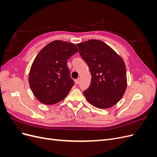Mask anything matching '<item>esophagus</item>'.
<instances>
[{
    "label": "esophagus",
    "instance_id": "obj_1",
    "mask_svg": "<svg viewBox=\"0 0 157 157\" xmlns=\"http://www.w3.org/2000/svg\"><path fill=\"white\" fill-rule=\"evenodd\" d=\"M75 82L76 84H78L79 82H80V80H79V79H77V80H75Z\"/></svg>",
    "mask_w": 157,
    "mask_h": 157
}]
</instances>
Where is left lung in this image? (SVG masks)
Instances as JSON below:
<instances>
[{"mask_svg": "<svg viewBox=\"0 0 157 157\" xmlns=\"http://www.w3.org/2000/svg\"><path fill=\"white\" fill-rule=\"evenodd\" d=\"M77 46L92 75L90 86L84 91L85 98L97 108L108 109L115 105L122 98L127 86L124 60L101 40H89Z\"/></svg>", "mask_w": 157, "mask_h": 157, "instance_id": "obj_1", "label": "left lung"}]
</instances>
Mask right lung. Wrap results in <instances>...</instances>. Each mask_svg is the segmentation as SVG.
Here are the masks:
<instances>
[{
    "mask_svg": "<svg viewBox=\"0 0 157 157\" xmlns=\"http://www.w3.org/2000/svg\"><path fill=\"white\" fill-rule=\"evenodd\" d=\"M78 51L75 44L54 40L39 52L31 65L29 83L40 103L54 105L67 96L74 81L70 77L67 61Z\"/></svg>",
    "mask_w": 157,
    "mask_h": 157,
    "instance_id": "add662e5",
    "label": "right lung"
}]
</instances>
